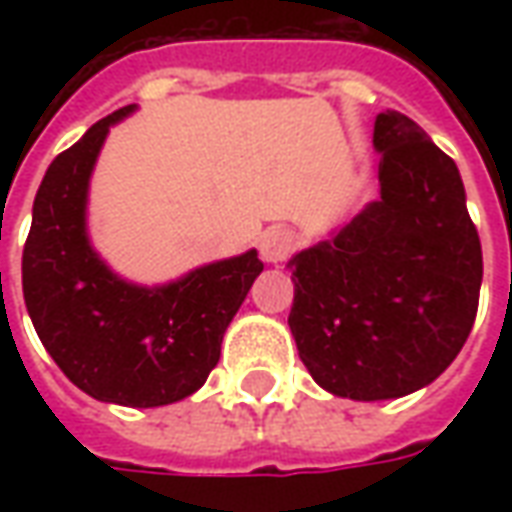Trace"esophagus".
Here are the masks:
<instances>
[{"mask_svg":"<svg viewBox=\"0 0 512 512\" xmlns=\"http://www.w3.org/2000/svg\"><path fill=\"white\" fill-rule=\"evenodd\" d=\"M293 244H296V235L290 233V230H285V227H271L260 238V257L266 263H282L293 252Z\"/></svg>","mask_w":512,"mask_h":512,"instance_id":"34e87169","label":"esophagus"}]
</instances>
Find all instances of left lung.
Masks as SVG:
<instances>
[{
    "label": "left lung",
    "mask_w": 512,
    "mask_h": 512,
    "mask_svg": "<svg viewBox=\"0 0 512 512\" xmlns=\"http://www.w3.org/2000/svg\"><path fill=\"white\" fill-rule=\"evenodd\" d=\"M373 145L381 197L288 263L301 362L326 392L351 400L436 381L472 332L483 282L455 161L392 109L376 117Z\"/></svg>",
    "instance_id": "8db88e82"
}]
</instances>
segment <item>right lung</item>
<instances>
[{
	"label": "right lung",
	"mask_w": 512,
	"mask_h": 512,
	"mask_svg": "<svg viewBox=\"0 0 512 512\" xmlns=\"http://www.w3.org/2000/svg\"><path fill=\"white\" fill-rule=\"evenodd\" d=\"M134 109L98 120L51 161L32 205L21 282L40 343L73 384L104 403L156 408L205 384L263 263L249 249L142 288L98 257L87 238V186L109 126Z\"/></svg>",
	"instance_id": "add662e5"
}]
</instances>
